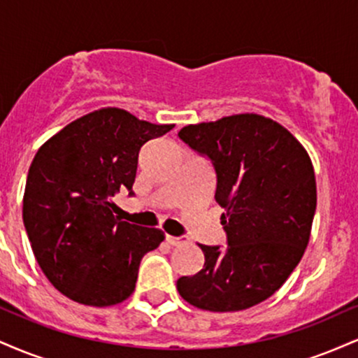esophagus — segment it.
Wrapping results in <instances>:
<instances>
[{
  "label": "esophagus",
  "instance_id": "34e87169",
  "mask_svg": "<svg viewBox=\"0 0 358 358\" xmlns=\"http://www.w3.org/2000/svg\"><path fill=\"white\" fill-rule=\"evenodd\" d=\"M166 242L170 245H182V244H185V242H188V239L187 237H175V236H168L166 234Z\"/></svg>",
  "mask_w": 358,
  "mask_h": 358
}]
</instances>
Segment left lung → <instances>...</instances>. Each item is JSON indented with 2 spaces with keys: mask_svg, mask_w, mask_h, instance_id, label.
<instances>
[{
  "mask_svg": "<svg viewBox=\"0 0 358 358\" xmlns=\"http://www.w3.org/2000/svg\"><path fill=\"white\" fill-rule=\"evenodd\" d=\"M178 136L212 162L227 248L199 244L203 269L176 289L200 310H248L273 296L305 254L316 210L311 159L286 127L259 114L188 124Z\"/></svg>",
  "mask_w": 358,
  "mask_h": 358,
  "instance_id": "1",
  "label": "left lung"
}]
</instances>
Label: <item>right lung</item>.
I'll return each mask as SVG.
<instances>
[{"instance_id": "right-lung-1", "label": "right lung", "mask_w": 358, "mask_h": 358, "mask_svg": "<svg viewBox=\"0 0 358 358\" xmlns=\"http://www.w3.org/2000/svg\"><path fill=\"white\" fill-rule=\"evenodd\" d=\"M175 124H151L117 108L85 114L36 151L23 195L35 259L55 289L87 306L131 296L139 262L165 239L116 215L113 196L133 195L138 156Z\"/></svg>"}]
</instances>
